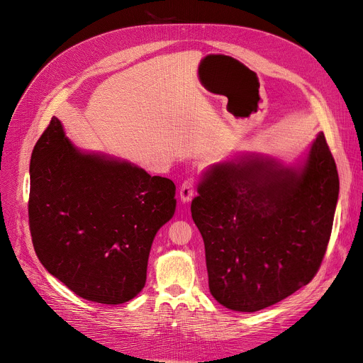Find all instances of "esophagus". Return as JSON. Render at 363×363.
I'll return each instance as SVG.
<instances>
[{"label": "esophagus", "mask_w": 363, "mask_h": 363, "mask_svg": "<svg viewBox=\"0 0 363 363\" xmlns=\"http://www.w3.org/2000/svg\"><path fill=\"white\" fill-rule=\"evenodd\" d=\"M195 179L194 178H188L182 182L181 188H179V195H181V201L182 202H189L194 196L195 192Z\"/></svg>", "instance_id": "34e87169"}]
</instances>
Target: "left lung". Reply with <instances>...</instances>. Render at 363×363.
<instances>
[{
  "label": "left lung",
  "mask_w": 363,
  "mask_h": 363,
  "mask_svg": "<svg viewBox=\"0 0 363 363\" xmlns=\"http://www.w3.org/2000/svg\"><path fill=\"white\" fill-rule=\"evenodd\" d=\"M191 214L214 298L257 312L316 276L332 233L339 177L320 132L303 162L245 155L202 174Z\"/></svg>",
  "instance_id": "obj_1"
}]
</instances>
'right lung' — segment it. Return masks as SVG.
<instances>
[{"mask_svg":"<svg viewBox=\"0 0 363 363\" xmlns=\"http://www.w3.org/2000/svg\"><path fill=\"white\" fill-rule=\"evenodd\" d=\"M175 206L171 179L82 152L56 116L33 149L28 221L35 254L86 300L121 304L145 287L153 238Z\"/></svg>","mask_w":363,"mask_h":363,"instance_id":"1","label":"right lung"}]
</instances>
